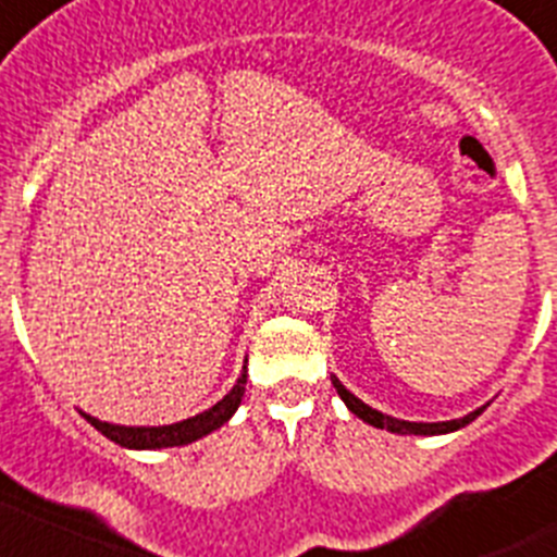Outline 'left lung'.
Segmentation results:
<instances>
[{"mask_svg": "<svg viewBox=\"0 0 557 557\" xmlns=\"http://www.w3.org/2000/svg\"><path fill=\"white\" fill-rule=\"evenodd\" d=\"M332 383L334 388H337V394L343 397V403L348 405L350 413H356L361 419V422L372 424V428L377 430H388V433H397V435H444V433H455V430L466 428V424H471L473 419H476L479 413H482L484 408L473 410V413L462 416V419H451V422H403V419H394V416H386L381 413V410L370 408L367 403H361L359 397H354V394L348 392V388L343 386V383L337 381V377L332 375Z\"/></svg>", "mask_w": 557, "mask_h": 557, "instance_id": "8db88e82", "label": "left lung"}]
</instances>
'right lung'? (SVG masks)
<instances>
[{
	"label": "right lung",
	"mask_w": 557,
	"mask_h": 557,
	"mask_svg": "<svg viewBox=\"0 0 557 557\" xmlns=\"http://www.w3.org/2000/svg\"><path fill=\"white\" fill-rule=\"evenodd\" d=\"M245 383H247V367L242 370L236 386L220 399L218 405H212L203 413L193 416V419H185V422L165 424V428H122V424H108L95 419V416L84 413L86 422L95 430H100L106 438H111L113 444L127 446V449H169V446H185L193 444V441L203 438L212 430L223 428L231 416L236 413V408L242 405V397H245Z\"/></svg>",
	"instance_id": "1"
}]
</instances>
